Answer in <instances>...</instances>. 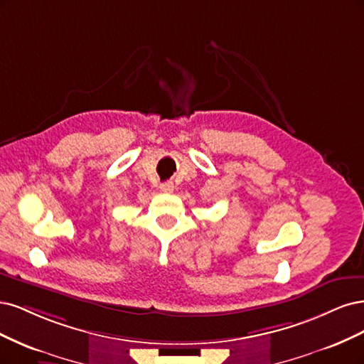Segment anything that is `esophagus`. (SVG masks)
<instances>
[{"mask_svg":"<svg viewBox=\"0 0 364 364\" xmlns=\"http://www.w3.org/2000/svg\"><path fill=\"white\" fill-rule=\"evenodd\" d=\"M160 189H161V192H172L173 191V184L172 183H165V184H161L160 186Z\"/></svg>","mask_w":364,"mask_h":364,"instance_id":"34e87169","label":"esophagus"}]
</instances>
